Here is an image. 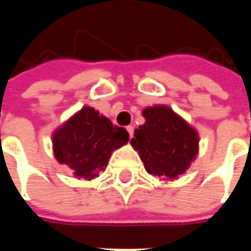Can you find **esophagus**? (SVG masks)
<instances>
[{"instance_id": "34e87169", "label": "esophagus", "mask_w": 251, "mask_h": 251, "mask_svg": "<svg viewBox=\"0 0 251 251\" xmlns=\"http://www.w3.org/2000/svg\"><path fill=\"white\" fill-rule=\"evenodd\" d=\"M126 130H127V133H129V137H133V131H134V127H133V126H127V127H126Z\"/></svg>"}]
</instances>
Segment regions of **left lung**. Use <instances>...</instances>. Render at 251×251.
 I'll return each mask as SVG.
<instances>
[{
  "mask_svg": "<svg viewBox=\"0 0 251 251\" xmlns=\"http://www.w3.org/2000/svg\"><path fill=\"white\" fill-rule=\"evenodd\" d=\"M145 124L130 140L148 174L164 180L177 179L199 152V136L194 127L168 106H152L142 111Z\"/></svg>",
  "mask_w": 251,
  "mask_h": 251,
  "instance_id": "left-lung-1",
  "label": "left lung"
}]
</instances>
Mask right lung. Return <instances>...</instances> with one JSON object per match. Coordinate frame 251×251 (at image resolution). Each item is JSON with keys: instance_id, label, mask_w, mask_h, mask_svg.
Wrapping results in <instances>:
<instances>
[{"instance_id": "obj_1", "label": "right lung", "mask_w": 251, "mask_h": 251, "mask_svg": "<svg viewBox=\"0 0 251 251\" xmlns=\"http://www.w3.org/2000/svg\"><path fill=\"white\" fill-rule=\"evenodd\" d=\"M129 141L124 127L111 124L90 106H84L52 134L53 153L60 164L72 169L75 177L95 179L107 167L115 149Z\"/></svg>"}]
</instances>
